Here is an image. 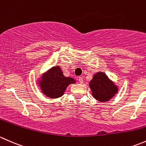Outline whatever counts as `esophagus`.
I'll return each instance as SVG.
<instances>
[{
	"mask_svg": "<svg viewBox=\"0 0 146 146\" xmlns=\"http://www.w3.org/2000/svg\"><path fill=\"white\" fill-rule=\"evenodd\" d=\"M78 81H79V83H80V84H82V83H83V82H84L83 78L81 77V76H79V77L78 78Z\"/></svg>",
	"mask_w": 146,
	"mask_h": 146,
	"instance_id": "34e87169",
	"label": "esophagus"
}]
</instances>
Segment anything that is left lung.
Listing matches in <instances>:
<instances>
[{
    "mask_svg": "<svg viewBox=\"0 0 146 146\" xmlns=\"http://www.w3.org/2000/svg\"><path fill=\"white\" fill-rule=\"evenodd\" d=\"M94 98L100 102H107L117 93L118 88L105 73H96L89 82Z\"/></svg>",
    "mask_w": 146,
    "mask_h": 146,
    "instance_id": "8db88e82",
    "label": "left lung"
}]
</instances>
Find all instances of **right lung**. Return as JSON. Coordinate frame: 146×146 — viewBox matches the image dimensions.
<instances>
[{"mask_svg":"<svg viewBox=\"0 0 146 146\" xmlns=\"http://www.w3.org/2000/svg\"><path fill=\"white\" fill-rule=\"evenodd\" d=\"M40 79L38 84L42 92L51 98L61 97L70 84L76 83L73 78L66 77L63 75L60 66L52 67L43 74Z\"/></svg>","mask_w":146,"mask_h":146,"instance_id":"add662e5","label":"right lung"}]
</instances>
